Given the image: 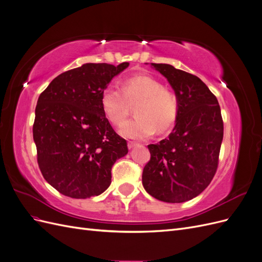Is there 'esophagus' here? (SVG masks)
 I'll use <instances>...</instances> for the list:
<instances>
[{
  "label": "esophagus",
  "mask_w": 262,
  "mask_h": 262,
  "mask_svg": "<svg viewBox=\"0 0 262 262\" xmlns=\"http://www.w3.org/2000/svg\"><path fill=\"white\" fill-rule=\"evenodd\" d=\"M137 145H139L138 143H136V142H128V147L131 149L133 147H136Z\"/></svg>",
  "instance_id": "34e87169"
}]
</instances>
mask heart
Wrapping results in <instances>:
<instances>
[{"label":"heart","mask_w":262,"mask_h":262,"mask_svg":"<svg viewBox=\"0 0 262 262\" xmlns=\"http://www.w3.org/2000/svg\"><path fill=\"white\" fill-rule=\"evenodd\" d=\"M120 90L109 85L102 91L100 105L106 118L113 124H120L128 117L130 106L136 118L121 124L119 133L129 139H146L155 131L164 133L176 123L179 113L177 95L165 89L162 83L148 75H134L125 78Z\"/></svg>","instance_id":"obj_1"}]
</instances>
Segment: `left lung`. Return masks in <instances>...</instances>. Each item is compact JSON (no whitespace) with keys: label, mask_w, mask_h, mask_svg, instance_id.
Returning <instances> with one entry per match:
<instances>
[{"label":"left lung","mask_w":262,"mask_h":262,"mask_svg":"<svg viewBox=\"0 0 262 262\" xmlns=\"http://www.w3.org/2000/svg\"><path fill=\"white\" fill-rule=\"evenodd\" d=\"M177 95L179 113L167 139L147 147L150 160L142 175L155 199L180 203L207 188L216 172L223 120L216 97L199 77L165 63H150Z\"/></svg>","instance_id":"left-lung-1"}]
</instances>
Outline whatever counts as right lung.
Listing matches in <instances>:
<instances>
[{"label": "right lung", "mask_w": 262, "mask_h": 262, "mask_svg": "<svg viewBox=\"0 0 262 262\" xmlns=\"http://www.w3.org/2000/svg\"><path fill=\"white\" fill-rule=\"evenodd\" d=\"M129 67L85 63L60 74L38 98L33 136L43 178L74 199L99 195L112 184V167L128 154L100 105L113 78Z\"/></svg>", "instance_id": "right-lung-1"}]
</instances>
